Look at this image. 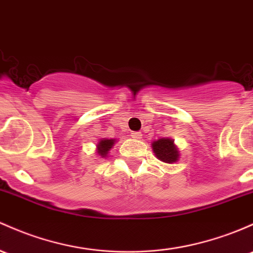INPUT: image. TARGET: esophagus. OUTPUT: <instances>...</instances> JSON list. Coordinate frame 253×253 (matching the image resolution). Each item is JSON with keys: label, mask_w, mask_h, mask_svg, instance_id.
Segmentation results:
<instances>
[{"label": "esophagus", "mask_w": 253, "mask_h": 253, "mask_svg": "<svg viewBox=\"0 0 253 253\" xmlns=\"http://www.w3.org/2000/svg\"><path fill=\"white\" fill-rule=\"evenodd\" d=\"M131 135L132 138H134V139H141V137H143L141 132H132Z\"/></svg>", "instance_id": "obj_1"}]
</instances>
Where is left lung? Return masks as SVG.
Here are the masks:
<instances>
[{"label": "left lung", "mask_w": 253, "mask_h": 253, "mask_svg": "<svg viewBox=\"0 0 253 253\" xmlns=\"http://www.w3.org/2000/svg\"><path fill=\"white\" fill-rule=\"evenodd\" d=\"M152 149H154L155 155L157 158L166 163H173L176 162L177 157H179V152L174 145L173 140L168 139H158L152 143Z\"/></svg>", "instance_id": "obj_1"}]
</instances>
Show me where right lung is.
<instances>
[{
  "label": "right lung",
  "instance_id": "add662e5",
  "mask_svg": "<svg viewBox=\"0 0 253 253\" xmlns=\"http://www.w3.org/2000/svg\"><path fill=\"white\" fill-rule=\"evenodd\" d=\"M114 145V140L113 139H103L98 143V154L101 155L102 157H104L105 155L108 154L112 146Z\"/></svg>",
  "mask_w": 253,
  "mask_h": 253
}]
</instances>
